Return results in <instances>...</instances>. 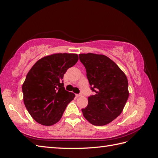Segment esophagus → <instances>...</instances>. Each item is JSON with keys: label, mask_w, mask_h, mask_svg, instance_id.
Here are the masks:
<instances>
[{"label": "esophagus", "mask_w": 158, "mask_h": 158, "mask_svg": "<svg viewBox=\"0 0 158 158\" xmlns=\"http://www.w3.org/2000/svg\"><path fill=\"white\" fill-rule=\"evenodd\" d=\"M82 94H76V97H80V96H82Z\"/></svg>", "instance_id": "esophagus-1"}]
</instances>
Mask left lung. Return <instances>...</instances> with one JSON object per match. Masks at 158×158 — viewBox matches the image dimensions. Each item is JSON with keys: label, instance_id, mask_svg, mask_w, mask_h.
<instances>
[{"label": "left lung", "instance_id": "obj_1", "mask_svg": "<svg viewBox=\"0 0 158 158\" xmlns=\"http://www.w3.org/2000/svg\"><path fill=\"white\" fill-rule=\"evenodd\" d=\"M86 70L90 89L88 105L82 109L84 117L94 125H107L123 111L128 98V83L116 63L103 55L80 54Z\"/></svg>", "mask_w": 158, "mask_h": 158}]
</instances>
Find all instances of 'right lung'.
Listing matches in <instances>:
<instances>
[{"mask_svg":"<svg viewBox=\"0 0 158 158\" xmlns=\"http://www.w3.org/2000/svg\"><path fill=\"white\" fill-rule=\"evenodd\" d=\"M78 60L77 54L57 53L44 57L32 66L22 85L23 102L38 123L51 126L61 118L75 94L64 87L63 76Z\"/></svg>","mask_w":158,"mask_h":158,"instance_id":"add662e5","label":"right lung"}]
</instances>
